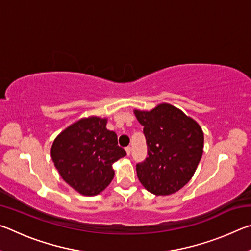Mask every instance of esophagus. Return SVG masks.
Instances as JSON below:
<instances>
[{
	"label": "esophagus",
	"instance_id": "1",
	"mask_svg": "<svg viewBox=\"0 0 251 251\" xmlns=\"http://www.w3.org/2000/svg\"><path fill=\"white\" fill-rule=\"evenodd\" d=\"M125 151H126V152H127V155L129 156V155H130V151H131V150H130V146H127V147L125 148Z\"/></svg>",
	"mask_w": 251,
	"mask_h": 251
}]
</instances>
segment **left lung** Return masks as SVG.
<instances>
[{
  "mask_svg": "<svg viewBox=\"0 0 251 251\" xmlns=\"http://www.w3.org/2000/svg\"><path fill=\"white\" fill-rule=\"evenodd\" d=\"M135 115L144 126L148 156L136 165L139 181L156 196L178 192L192 179L202 156L201 126L169 104L135 110Z\"/></svg>",
  "mask_w": 251,
  "mask_h": 251,
  "instance_id": "obj_1",
  "label": "left lung"
}]
</instances>
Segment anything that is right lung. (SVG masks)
<instances>
[{"label":"right lung","mask_w":251,"mask_h":251,"mask_svg":"<svg viewBox=\"0 0 251 251\" xmlns=\"http://www.w3.org/2000/svg\"><path fill=\"white\" fill-rule=\"evenodd\" d=\"M105 118L79 120L59 134L50 156L59 175L76 192L95 196L114 178L113 163L126 156L117 135L106 128Z\"/></svg>","instance_id":"1"}]
</instances>
